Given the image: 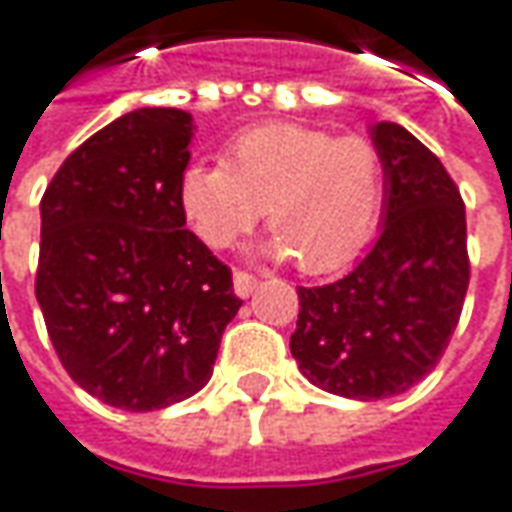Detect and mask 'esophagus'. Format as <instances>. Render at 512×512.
I'll list each match as a JSON object with an SVG mask.
<instances>
[{
  "mask_svg": "<svg viewBox=\"0 0 512 512\" xmlns=\"http://www.w3.org/2000/svg\"><path fill=\"white\" fill-rule=\"evenodd\" d=\"M235 294L238 297H249L252 291L257 289V277L252 272H243V269H235Z\"/></svg>",
  "mask_w": 512,
  "mask_h": 512,
  "instance_id": "obj_1",
  "label": "esophagus"
}]
</instances>
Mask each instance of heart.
<instances>
[{
  "instance_id": "heart-1",
  "label": "heart",
  "mask_w": 512,
  "mask_h": 512,
  "mask_svg": "<svg viewBox=\"0 0 512 512\" xmlns=\"http://www.w3.org/2000/svg\"><path fill=\"white\" fill-rule=\"evenodd\" d=\"M385 198V161L365 135L303 124H260L232 138L226 164H192L181 206L195 235L226 249L263 212L274 257L294 255L303 272L345 266L374 235Z\"/></svg>"
}]
</instances>
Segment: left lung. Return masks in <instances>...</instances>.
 Wrapping results in <instances>:
<instances>
[{
  "instance_id": "1",
  "label": "left lung",
  "mask_w": 512,
  "mask_h": 512,
  "mask_svg": "<svg viewBox=\"0 0 512 512\" xmlns=\"http://www.w3.org/2000/svg\"><path fill=\"white\" fill-rule=\"evenodd\" d=\"M385 161L382 232L354 272L300 286L291 357L328 394L385 399L442 360L467 283L462 195L419 138L394 121L371 130Z\"/></svg>"
}]
</instances>
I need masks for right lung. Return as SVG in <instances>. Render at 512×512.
Masks as SVG:
<instances>
[{"label":"right lung","instance_id":"add662e5","mask_svg":"<svg viewBox=\"0 0 512 512\" xmlns=\"http://www.w3.org/2000/svg\"><path fill=\"white\" fill-rule=\"evenodd\" d=\"M189 141L184 110H133L70 152L42 198L50 343L73 382L121 411L198 394L243 306L232 269L184 229Z\"/></svg>","mask_w":512,"mask_h":512}]
</instances>
